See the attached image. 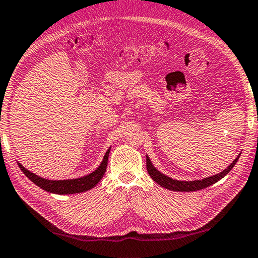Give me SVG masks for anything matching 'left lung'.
<instances>
[{
  "mask_svg": "<svg viewBox=\"0 0 258 258\" xmlns=\"http://www.w3.org/2000/svg\"><path fill=\"white\" fill-rule=\"evenodd\" d=\"M238 159H239V155L227 169L222 171V172H220L215 175H212V177H209V178L202 179V180H195V181H179V180H173L169 177H166L165 174L161 173L160 171H157L154 168V165L152 164V162L148 156H146V166H147V172L150 173L152 179L154 180L155 182L159 183L160 186L173 191H196V190H201V189L212 186V184L218 182L219 180L222 179L224 175H227L230 172V170H232L234 164L237 163Z\"/></svg>",
  "mask_w": 258,
  "mask_h": 258,
  "instance_id": "8db88e82",
  "label": "left lung"
}]
</instances>
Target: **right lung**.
Here are the masks:
<instances>
[{
	"instance_id": "obj_1",
	"label": "right lung",
	"mask_w": 258,
	"mask_h": 258,
	"mask_svg": "<svg viewBox=\"0 0 258 258\" xmlns=\"http://www.w3.org/2000/svg\"><path fill=\"white\" fill-rule=\"evenodd\" d=\"M111 148H108L106 154L104 155V159L102 161L101 165L88 175H85L83 178L72 179V180H47L44 178H40L38 175L31 173L30 171L25 169L20 163H18L19 168L22 172L26 174L27 178H29L36 186L40 187L44 190L53 194H58V195H67V194H77L83 192L89 189L94 188L99 182V180L103 178L104 173L106 171L107 166V160H108V153H110Z\"/></svg>"
}]
</instances>
